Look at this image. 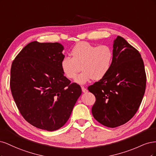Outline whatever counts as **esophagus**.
I'll use <instances>...</instances> for the list:
<instances>
[{
	"instance_id": "1",
	"label": "esophagus",
	"mask_w": 156,
	"mask_h": 156,
	"mask_svg": "<svg viewBox=\"0 0 156 156\" xmlns=\"http://www.w3.org/2000/svg\"><path fill=\"white\" fill-rule=\"evenodd\" d=\"M81 89H82L83 92H84V93H86V92H88V90H87L86 88H84V87H81Z\"/></svg>"
}]
</instances>
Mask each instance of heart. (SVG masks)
Wrapping results in <instances>:
<instances>
[{"mask_svg":"<svg viewBox=\"0 0 156 156\" xmlns=\"http://www.w3.org/2000/svg\"><path fill=\"white\" fill-rule=\"evenodd\" d=\"M71 55L72 57L64 56L61 60V69L68 78L73 79L82 68L83 72L75 80L79 84H86L92 79H103L110 71L114 57L110 46H97L87 41L75 45Z\"/></svg>","mask_w":156,"mask_h":156,"instance_id":"1","label":"heart"}]
</instances>
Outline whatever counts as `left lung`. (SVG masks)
<instances>
[{"instance_id":"obj_1","label":"left lung","mask_w":156,"mask_h":156,"mask_svg":"<svg viewBox=\"0 0 156 156\" xmlns=\"http://www.w3.org/2000/svg\"><path fill=\"white\" fill-rule=\"evenodd\" d=\"M112 66L100 81L88 87L96 97L92 115L108 127L123 125L138 111L146 89V76L139 52L123 37L113 41Z\"/></svg>"}]
</instances>
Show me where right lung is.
<instances>
[{"label": "right lung", "mask_w": 156, "mask_h": 156, "mask_svg": "<svg viewBox=\"0 0 156 156\" xmlns=\"http://www.w3.org/2000/svg\"><path fill=\"white\" fill-rule=\"evenodd\" d=\"M64 47L57 42H30L13 61L10 88L23 117L41 129H60L72 112L81 88L64 75Z\"/></svg>", "instance_id": "right-lung-1"}]
</instances>
